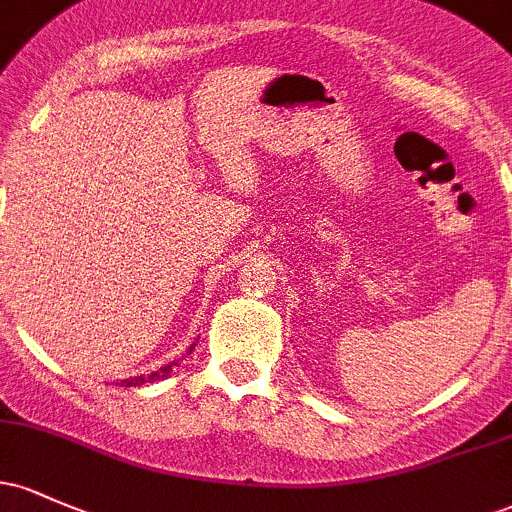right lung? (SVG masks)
<instances>
[{"label":"right lung","instance_id":"obj_1","mask_svg":"<svg viewBox=\"0 0 512 512\" xmlns=\"http://www.w3.org/2000/svg\"><path fill=\"white\" fill-rule=\"evenodd\" d=\"M194 345H196V342H194ZM194 345L189 347L187 355L194 350ZM177 362H179V359H177ZM177 362L165 364V367H160V369H157V372H153V374H140V376H133V379H123L121 386H143V384H153V381H157V379H165V376L172 372V367H177Z\"/></svg>","mask_w":512,"mask_h":512}]
</instances>
